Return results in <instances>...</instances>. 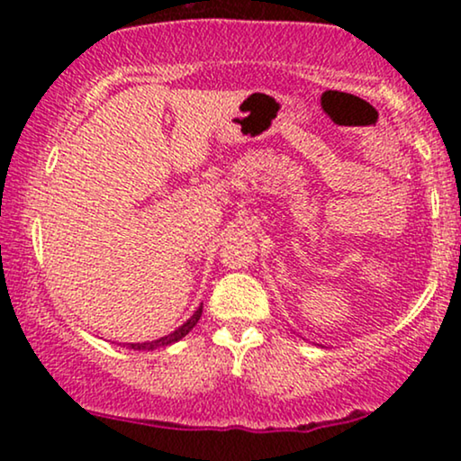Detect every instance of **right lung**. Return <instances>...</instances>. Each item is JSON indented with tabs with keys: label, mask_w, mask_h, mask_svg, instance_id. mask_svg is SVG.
<instances>
[{
	"label": "right lung",
	"mask_w": 461,
	"mask_h": 461,
	"mask_svg": "<svg viewBox=\"0 0 461 461\" xmlns=\"http://www.w3.org/2000/svg\"><path fill=\"white\" fill-rule=\"evenodd\" d=\"M201 312H203V305H199V310L194 312V314L190 316V319H188L186 322H184L182 327H177L176 331L168 333V336H162V338H158V340H151V342H128V347L134 348V351H153V348H160V347L173 345V342L182 340V338L186 336V333H188L190 330H193L194 325H197L199 319H201Z\"/></svg>",
	"instance_id": "1"
}]
</instances>
